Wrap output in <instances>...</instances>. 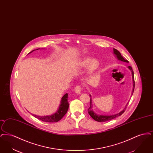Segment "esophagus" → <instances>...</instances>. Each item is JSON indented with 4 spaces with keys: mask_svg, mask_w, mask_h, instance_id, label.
Listing matches in <instances>:
<instances>
[{
    "mask_svg": "<svg viewBox=\"0 0 153 153\" xmlns=\"http://www.w3.org/2000/svg\"><path fill=\"white\" fill-rule=\"evenodd\" d=\"M81 87L79 85L76 86L74 88V91L77 94H80V92H81Z\"/></svg>",
    "mask_w": 153,
    "mask_h": 153,
    "instance_id": "1",
    "label": "esophagus"
}]
</instances>
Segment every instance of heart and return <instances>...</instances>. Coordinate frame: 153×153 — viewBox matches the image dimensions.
Wrapping results in <instances>:
<instances>
[{"label": "heart", "mask_w": 153, "mask_h": 153, "mask_svg": "<svg viewBox=\"0 0 153 153\" xmlns=\"http://www.w3.org/2000/svg\"><path fill=\"white\" fill-rule=\"evenodd\" d=\"M99 65V62L96 59L87 58L84 59L80 64V68L82 69L88 68L89 72L95 71Z\"/></svg>", "instance_id": "obj_1"}]
</instances>
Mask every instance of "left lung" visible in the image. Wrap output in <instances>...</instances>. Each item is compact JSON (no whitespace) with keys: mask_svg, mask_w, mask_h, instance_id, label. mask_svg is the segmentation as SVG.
Instances as JSON below:
<instances>
[{"mask_svg":"<svg viewBox=\"0 0 153 153\" xmlns=\"http://www.w3.org/2000/svg\"><path fill=\"white\" fill-rule=\"evenodd\" d=\"M114 54L117 56V58L119 60H120L122 61L123 62H128L129 61L127 59H125L123 57V56L121 55L120 53L118 51L117 49H114ZM130 70L132 72V80H133V90H132V94L134 92V88H135V81H134V72L132 71V69L131 68V66H129L128 67ZM92 101H91V99H90V107L88 109V114H89V115L92 117V119H94L95 120L97 121V122H107V121H109L113 119H115L117 117H119L120 115H122L124 113V112L125 111V109L126 108V107H125V108L121 112H120L119 113L117 114H115V115H97L94 112V111L92 110ZM128 103L127 104L126 106L127 105Z\"/></svg>","mask_w":153,"mask_h":153,"instance_id":"1","label":"left lung"}]
</instances>
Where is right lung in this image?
Returning a JSON list of instances; mask_svg holds the SVG:
<instances>
[{"mask_svg":"<svg viewBox=\"0 0 153 153\" xmlns=\"http://www.w3.org/2000/svg\"><path fill=\"white\" fill-rule=\"evenodd\" d=\"M38 49H36V50H38ZM33 51H34V50H33ZM32 51H31L30 53H31ZM68 94H66L63 96V97L61 98V104L59 105L58 111L54 114H53L52 115H50V116H44V117H39V116L35 115H33L36 117L37 119H39L43 122H51L52 123V122H58L64 117L68 111V109L69 108V103L68 102Z\"/></svg>","mask_w":153,"mask_h":153,"instance_id":"1","label":"right lung"}]
</instances>
